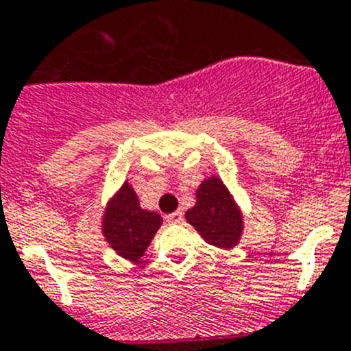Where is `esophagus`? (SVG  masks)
<instances>
[{
	"mask_svg": "<svg viewBox=\"0 0 351 351\" xmlns=\"http://www.w3.org/2000/svg\"><path fill=\"white\" fill-rule=\"evenodd\" d=\"M166 221H168V223H182V221H183V213L182 211L171 213V215L166 216Z\"/></svg>",
	"mask_w": 351,
	"mask_h": 351,
	"instance_id": "34e87169",
	"label": "esophagus"
}]
</instances>
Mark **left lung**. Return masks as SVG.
I'll use <instances>...</instances> for the list:
<instances>
[{
  "instance_id": "8db88e82",
  "label": "left lung",
  "mask_w": 351,
  "mask_h": 351,
  "mask_svg": "<svg viewBox=\"0 0 351 351\" xmlns=\"http://www.w3.org/2000/svg\"><path fill=\"white\" fill-rule=\"evenodd\" d=\"M197 202L185 213L186 221L208 244L232 250L242 235V213L220 178L211 176L199 185Z\"/></svg>"
}]
</instances>
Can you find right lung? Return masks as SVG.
I'll return each mask as SVG.
<instances>
[{
  "label": "right lung",
  "mask_w": 351,
  "mask_h": 351,
  "mask_svg": "<svg viewBox=\"0 0 351 351\" xmlns=\"http://www.w3.org/2000/svg\"><path fill=\"white\" fill-rule=\"evenodd\" d=\"M160 223L162 218L157 213L140 208L133 186L126 182L107 204L101 230L119 256L136 261L143 256Z\"/></svg>",
  "instance_id": "obj_1"
}]
</instances>
